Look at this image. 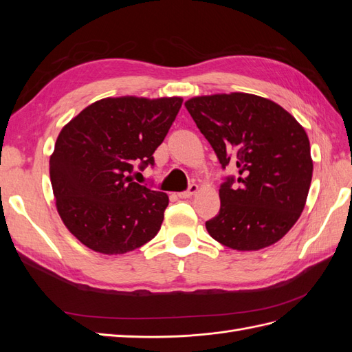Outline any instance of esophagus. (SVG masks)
Listing matches in <instances>:
<instances>
[{
  "label": "esophagus",
  "instance_id": "esophagus-1",
  "mask_svg": "<svg viewBox=\"0 0 352 352\" xmlns=\"http://www.w3.org/2000/svg\"><path fill=\"white\" fill-rule=\"evenodd\" d=\"M197 192H198V185L192 184V185H189V188L186 190H184V192H179L177 197L179 198H189V197H192Z\"/></svg>",
  "mask_w": 352,
  "mask_h": 352
}]
</instances>
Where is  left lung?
<instances>
[{"label":"left lung","mask_w":352,"mask_h":352,"mask_svg":"<svg viewBox=\"0 0 352 352\" xmlns=\"http://www.w3.org/2000/svg\"><path fill=\"white\" fill-rule=\"evenodd\" d=\"M185 107L221 167L235 162L239 172L220 185V211L206 221L210 236L238 251L278 242L300 219L311 184L304 127L279 104L252 94L195 97Z\"/></svg>","instance_id":"1"}]
</instances>
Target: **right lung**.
Returning <instances> with one entry per match:
<instances>
[{
  "instance_id": "obj_1",
  "label": "right lung",
  "mask_w": 352,
  "mask_h": 352,
  "mask_svg": "<svg viewBox=\"0 0 352 352\" xmlns=\"http://www.w3.org/2000/svg\"><path fill=\"white\" fill-rule=\"evenodd\" d=\"M182 98H104L63 127L50 157L58 214L88 248L124 254L162 228L168 197L136 184L133 166H154Z\"/></svg>"
}]
</instances>
